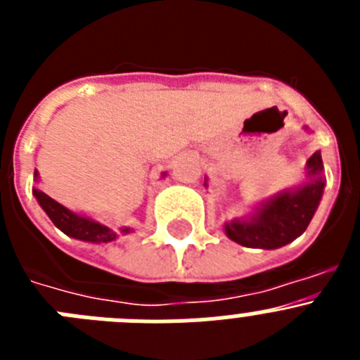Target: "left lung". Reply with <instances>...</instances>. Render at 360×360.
I'll return each instance as SVG.
<instances>
[{
  "instance_id": "obj_1",
  "label": "left lung",
  "mask_w": 360,
  "mask_h": 360,
  "mask_svg": "<svg viewBox=\"0 0 360 360\" xmlns=\"http://www.w3.org/2000/svg\"><path fill=\"white\" fill-rule=\"evenodd\" d=\"M308 182L297 189H283L259 203L247 218L225 224V234L232 241L250 249L274 250L285 247L307 231L319 207L324 191L323 158L316 151L307 162Z\"/></svg>"
}]
</instances>
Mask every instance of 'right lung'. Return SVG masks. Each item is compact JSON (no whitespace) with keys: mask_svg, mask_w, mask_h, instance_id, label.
I'll list each match as a JSON object with an SVG mask.
<instances>
[{"mask_svg":"<svg viewBox=\"0 0 360 360\" xmlns=\"http://www.w3.org/2000/svg\"><path fill=\"white\" fill-rule=\"evenodd\" d=\"M34 176H39V173H34ZM36 200L39 202V205L43 207V211L49 214V218L52 219L53 225H56L59 231H63L66 236L75 238V240L82 241H91V243H108V241L117 240L119 234H129L131 229L122 227L120 232L111 231L106 225L98 224L95 219L88 218V216H81L77 212L70 211L65 205H61L59 202H56L53 198H50L49 195H44L43 191L32 189Z\"/></svg>","mask_w":360,"mask_h":360,"instance_id":"right-lung-1","label":"right lung"}]
</instances>
